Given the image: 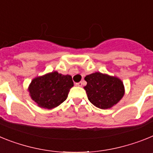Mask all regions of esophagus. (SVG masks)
I'll list each match as a JSON object with an SVG mask.
<instances>
[{
	"mask_svg": "<svg viewBox=\"0 0 153 153\" xmlns=\"http://www.w3.org/2000/svg\"><path fill=\"white\" fill-rule=\"evenodd\" d=\"M82 85H83V83H82V82H77V83H75V85H76V86H78V87H82Z\"/></svg>",
	"mask_w": 153,
	"mask_h": 153,
	"instance_id": "obj_1",
	"label": "esophagus"
}]
</instances>
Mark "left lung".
<instances>
[{"label":"left lung","mask_w":153,"mask_h":153,"mask_svg":"<svg viewBox=\"0 0 153 153\" xmlns=\"http://www.w3.org/2000/svg\"><path fill=\"white\" fill-rule=\"evenodd\" d=\"M84 87L88 100L97 108L108 109L116 105L125 95L123 81L116 76L101 72L86 75Z\"/></svg>","instance_id":"1"}]
</instances>
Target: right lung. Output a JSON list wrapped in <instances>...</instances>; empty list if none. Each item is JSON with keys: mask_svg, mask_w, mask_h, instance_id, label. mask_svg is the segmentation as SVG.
Instances as JSON below:
<instances>
[{"mask_svg": "<svg viewBox=\"0 0 153 153\" xmlns=\"http://www.w3.org/2000/svg\"><path fill=\"white\" fill-rule=\"evenodd\" d=\"M73 86L71 75H64L54 71L33 78L27 91L38 107L52 109L66 100Z\"/></svg>", "mask_w": 153, "mask_h": 153, "instance_id": "1", "label": "right lung"}]
</instances>
